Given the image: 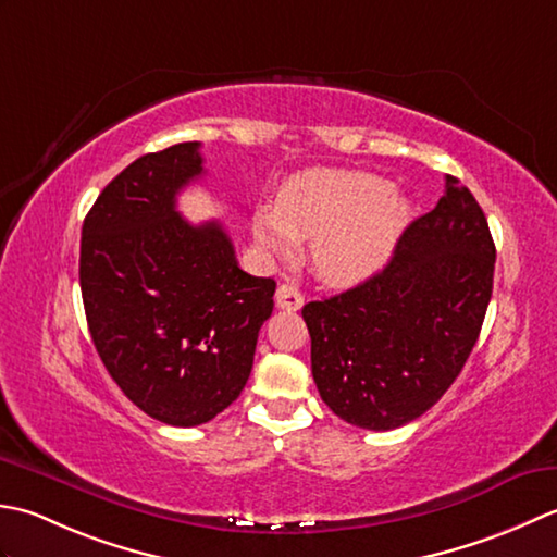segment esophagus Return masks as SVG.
<instances>
[{
  "label": "esophagus",
  "mask_w": 557,
  "mask_h": 557,
  "mask_svg": "<svg viewBox=\"0 0 557 557\" xmlns=\"http://www.w3.org/2000/svg\"><path fill=\"white\" fill-rule=\"evenodd\" d=\"M302 302H305L302 293L295 288V286H290V283H283V286H278V290H276V305H278L281 310L295 312V310L302 308Z\"/></svg>",
  "instance_id": "esophagus-1"
}]
</instances>
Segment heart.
Instances as JSON below:
<instances>
[{
    "instance_id": "b5f03b06",
    "label": "heart",
    "mask_w": 557,
    "mask_h": 557,
    "mask_svg": "<svg viewBox=\"0 0 557 557\" xmlns=\"http://www.w3.org/2000/svg\"><path fill=\"white\" fill-rule=\"evenodd\" d=\"M408 215V199L377 175L314 170L281 187L271 213L255 219V237L271 255H286L290 240H310L317 274L358 283L384 264Z\"/></svg>"
}]
</instances>
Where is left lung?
Instances as JSON below:
<instances>
[{
	"label": "left lung",
	"mask_w": 557,
	"mask_h": 557,
	"mask_svg": "<svg viewBox=\"0 0 557 557\" xmlns=\"http://www.w3.org/2000/svg\"><path fill=\"white\" fill-rule=\"evenodd\" d=\"M493 271L485 213L469 187L447 175L437 207L408 225L387 267L302 308L322 401L366 430L423 416L479 342Z\"/></svg>",
	"instance_id": "1"
}]
</instances>
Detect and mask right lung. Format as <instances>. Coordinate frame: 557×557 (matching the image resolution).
<instances>
[{
	"label": "right lung",
	"mask_w": 557,
	"mask_h": 557,
	"mask_svg": "<svg viewBox=\"0 0 557 557\" xmlns=\"http://www.w3.org/2000/svg\"><path fill=\"white\" fill-rule=\"evenodd\" d=\"M199 141L136 158L82 228L78 283L90 338L132 404L175 428L209 423L252 372L274 278L237 267L219 221L191 225L180 189L203 175Z\"/></svg>",
	"instance_id": "1"
}]
</instances>
